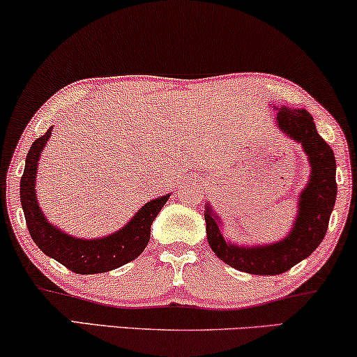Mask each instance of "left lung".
I'll return each instance as SVG.
<instances>
[{
  "instance_id": "8db88e82",
  "label": "left lung",
  "mask_w": 357,
  "mask_h": 357,
  "mask_svg": "<svg viewBox=\"0 0 357 357\" xmlns=\"http://www.w3.org/2000/svg\"><path fill=\"white\" fill-rule=\"evenodd\" d=\"M278 126L302 144L312 167L310 180L301 193L299 216L284 241L265 247H237L224 241L211 209L204 211L206 237L211 250L229 266L250 275H281L304 260L320 245L328 229L336 199V160L330 144L317 133L307 110L278 109Z\"/></svg>"
}]
</instances>
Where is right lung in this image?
I'll return each mask as SVG.
<instances>
[{"label":"right lung","mask_w":357,"mask_h":357,"mask_svg":"<svg viewBox=\"0 0 357 357\" xmlns=\"http://www.w3.org/2000/svg\"><path fill=\"white\" fill-rule=\"evenodd\" d=\"M52 130H47L40 138L33 141L26 158V167L21 177V204L26 216L27 229L37 247L45 255L55 258L68 270L77 275H96L115 268L139 257L148 245L151 226L160 208L169 199V195L146 203L136 216L119 232L96 241H82L58 231L43 216L36 197V174L38 158L43 146L50 138Z\"/></svg>","instance_id":"obj_1"}]
</instances>
